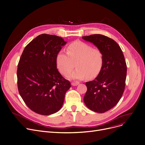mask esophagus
Wrapping results in <instances>:
<instances>
[{
  "mask_svg": "<svg viewBox=\"0 0 145 145\" xmlns=\"http://www.w3.org/2000/svg\"><path fill=\"white\" fill-rule=\"evenodd\" d=\"M79 84V82H73L71 83V84L73 86H78Z\"/></svg>",
  "mask_w": 145,
  "mask_h": 145,
  "instance_id": "1",
  "label": "esophagus"
}]
</instances>
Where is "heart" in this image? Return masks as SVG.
Segmentation results:
<instances>
[{"mask_svg": "<svg viewBox=\"0 0 145 145\" xmlns=\"http://www.w3.org/2000/svg\"><path fill=\"white\" fill-rule=\"evenodd\" d=\"M57 69L63 75L68 74L74 68H77L67 76L74 80L89 79L96 78L101 72L104 62V54L97 48L80 41L69 45L67 52L61 50L56 55Z\"/></svg>", "mask_w": 145, "mask_h": 145, "instance_id": "1", "label": "heart"}]
</instances>
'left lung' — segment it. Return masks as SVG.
<instances>
[{"mask_svg":"<svg viewBox=\"0 0 145 145\" xmlns=\"http://www.w3.org/2000/svg\"><path fill=\"white\" fill-rule=\"evenodd\" d=\"M100 50L104 62L100 74L94 80L86 83L84 97L87 107L103 113L113 108L121 99L125 87L127 64L119 45L111 38L101 34L82 37Z\"/></svg>","mask_w":145,"mask_h":145,"instance_id":"8db88e82","label":"left lung"}]
</instances>
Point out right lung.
<instances>
[{
	"mask_svg": "<svg viewBox=\"0 0 145 145\" xmlns=\"http://www.w3.org/2000/svg\"><path fill=\"white\" fill-rule=\"evenodd\" d=\"M67 42L55 35L37 36L24 48L17 71L18 92L27 107L48 115L62 107L71 83L56 68L57 54Z\"/></svg>",
	"mask_w": 145,
	"mask_h": 145,
	"instance_id": "obj_1",
	"label": "right lung"
}]
</instances>
